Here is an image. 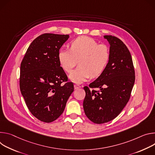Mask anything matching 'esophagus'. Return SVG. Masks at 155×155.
<instances>
[{
    "mask_svg": "<svg viewBox=\"0 0 155 155\" xmlns=\"http://www.w3.org/2000/svg\"><path fill=\"white\" fill-rule=\"evenodd\" d=\"M74 89H79L81 87V86H80L79 84H74Z\"/></svg>",
    "mask_w": 155,
    "mask_h": 155,
    "instance_id": "esophagus-1",
    "label": "esophagus"
}]
</instances>
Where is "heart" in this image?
Listing matches in <instances>:
<instances>
[{"label": "heart", "instance_id": "1", "mask_svg": "<svg viewBox=\"0 0 155 155\" xmlns=\"http://www.w3.org/2000/svg\"><path fill=\"white\" fill-rule=\"evenodd\" d=\"M109 47L87 36H81L71 43L70 48H61L58 54L60 66L66 73H70L76 65L79 66L71 73L70 79L81 83L91 76L97 78L104 71L109 62Z\"/></svg>", "mask_w": 155, "mask_h": 155}]
</instances>
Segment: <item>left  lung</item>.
I'll list each match as a JSON object with an SVG mask.
<instances>
[{"label":"left lung","mask_w":155,"mask_h":155,"mask_svg":"<svg viewBox=\"0 0 155 155\" xmlns=\"http://www.w3.org/2000/svg\"><path fill=\"white\" fill-rule=\"evenodd\" d=\"M104 38L110 45L109 62L89 87H84V110L95 124L109 122L119 115L129 101L135 82L132 59L126 45L115 36L107 35Z\"/></svg>","instance_id":"obj_1"}]
</instances>
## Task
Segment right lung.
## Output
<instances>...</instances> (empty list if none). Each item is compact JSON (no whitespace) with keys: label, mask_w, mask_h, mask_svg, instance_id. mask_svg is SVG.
I'll use <instances>...</instances> for the list:
<instances>
[{"label":"right lung","mask_w":155,"mask_h":155,"mask_svg":"<svg viewBox=\"0 0 155 155\" xmlns=\"http://www.w3.org/2000/svg\"><path fill=\"white\" fill-rule=\"evenodd\" d=\"M69 37L42 34L30 44L21 63V93L31 114L44 123L60 117L74 91L73 83L68 81L58 59V51Z\"/></svg>","instance_id":"obj_1"}]
</instances>
